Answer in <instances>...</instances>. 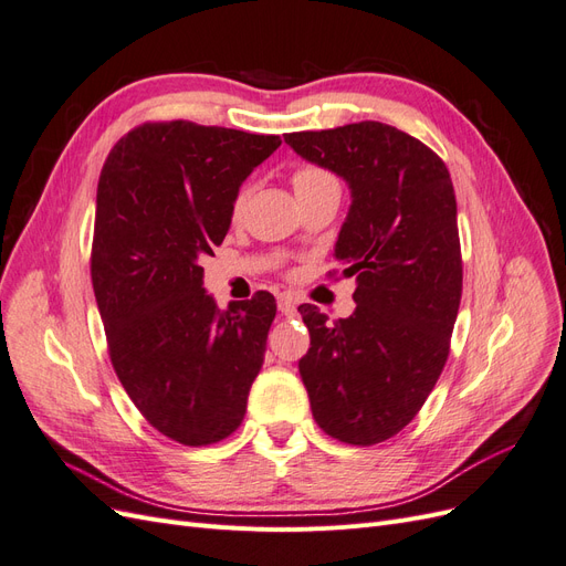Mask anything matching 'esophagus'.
<instances>
[{
  "mask_svg": "<svg viewBox=\"0 0 566 566\" xmlns=\"http://www.w3.org/2000/svg\"><path fill=\"white\" fill-rule=\"evenodd\" d=\"M279 312L285 314V316L295 314V300L290 297V295H281V297H279Z\"/></svg>",
  "mask_w": 566,
  "mask_h": 566,
  "instance_id": "esophagus-1",
  "label": "esophagus"
}]
</instances>
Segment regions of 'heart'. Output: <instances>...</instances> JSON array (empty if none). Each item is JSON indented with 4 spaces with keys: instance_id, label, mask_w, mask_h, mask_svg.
I'll list each match as a JSON object with an SVG mask.
<instances>
[{
    "instance_id": "b5f03b06",
    "label": "heart",
    "mask_w": 566,
    "mask_h": 566,
    "mask_svg": "<svg viewBox=\"0 0 566 566\" xmlns=\"http://www.w3.org/2000/svg\"><path fill=\"white\" fill-rule=\"evenodd\" d=\"M290 184H293V191H295L300 202L325 196V193H339V184H337V179H335L331 169L323 167V165H314V163L295 167L293 175H290ZM248 196H250L248 186H243L241 191L235 193L233 205H231V217L233 219L243 214Z\"/></svg>"
}]
</instances>
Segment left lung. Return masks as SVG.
Here are the masks:
<instances>
[{"label": "left lung", "instance_id": "8db88e82", "mask_svg": "<svg viewBox=\"0 0 566 566\" xmlns=\"http://www.w3.org/2000/svg\"><path fill=\"white\" fill-rule=\"evenodd\" d=\"M285 144L352 188L335 256L356 276V312L331 323L300 306L312 337L300 375L325 434L373 447L418 416L451 352L462 295L451 175L430 146L373 119Z\"/></svg>", "mask_w": 566, "mask_h": 566}]
</instances>
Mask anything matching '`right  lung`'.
I'll list each match as a JSON object with an SVG mask.
<instances>
[{
	"label": "right lung",
	"instance_id": "add662e5",
	"mask_svg": "<svg viewBox=\"0 0 566 566\" xmlns=\"http://www.w3.org/2000/svg\"><path fill=\"white\" fill-rule=\"evenodd\" d=\"M279 146L276 134L144 123L101 169L92 285L111 364L148 424L184 447L238 430L264 361L276 300L260 290L219 312L200 262L224 241L238 188Z\"/></svg>",
	"mask_w": 566,
	"mask_h": 566
}]
</instances>
